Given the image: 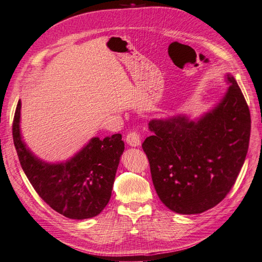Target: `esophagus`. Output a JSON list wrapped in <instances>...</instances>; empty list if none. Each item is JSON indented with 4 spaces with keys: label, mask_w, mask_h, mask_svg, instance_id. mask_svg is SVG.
<instances>
[{
    "label": "esophagus",
    "mask_w": 262,
    "mask_h": 262,
    "mask_svg": "<svg viewBox=\"0 0 262 262\" xmlns=\"http://www.w3.org/2000/svg\"><path fill=\"white\" fill-rule=\"evenodd\" d=\"M126 143H128L132 147H138L141 145V139L140 134L137 132H130L128 136H126Z\"/></svg>",
    "instance_id": "esophagus-1"
}]
</instances>
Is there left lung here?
Returning <instances> with one entry per match:
<instances>
[{"label": "left lung", "instance_id": "8db88e82", "mask_svg": "<svg viewBox=\"0 0 262 262\" xmlns=\"http://www.w3.org/2000/svg\"><path fill=\"white\" fill-rule=\"evenodd\" d=\"M224 96L192 118L178 114L148 122L142 144L161 201L179 214H198L224 199L247 155L250 113L231 73Z\"/></svg>", "mask_w": 262, "mask_h": 262}]
</instances>
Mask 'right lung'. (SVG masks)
Masks as SVG:
<instances>
[{"instance_id": "right-lung-1", "label": "right lung", "mask_w": 262, "mask_h": 262, "mask_svg": "<svg viewBox=\"0 0 262 262\" xmlns=\"http://www.w3.org/2000/svg\"><path fill=\"white\" fill-rule=\"evenodd\" d=\"M20 100L13 122V139L21 168L39 196L69 219L85 220L106 208L124 142L121 134L92 138L70 158L47 162L29 148L20 131Z\"/></svg>"}]
</instances>
